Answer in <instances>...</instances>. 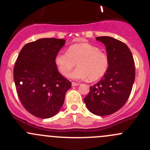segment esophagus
Returning <instances> with one entry per match:
<instances>
[{"label": "esophagus", "mask_w": 150, "mask_h": 150, "mask_svg": "<svg viewBox=\"0 0 150 150\" xmlns=\"http://www.w3.org/2000/svg\"><path fill=\"white\" fill-rule=\"evenodd\" d=\"M72 86H78L79 85V83H77V82H72Z\"/></svg>", "instance_id": "1"}]
</instances>
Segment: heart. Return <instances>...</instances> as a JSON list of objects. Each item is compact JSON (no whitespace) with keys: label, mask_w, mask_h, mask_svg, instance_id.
Masks as SVG:
<instances>
[{"label":"heart","mask_w":150,"mask_h":150,"mask_svg":"<svg viewBox=\"0 0 150 150\" xmlns=\"http://www.w3.org/2000/svg\"><path fill=\"white\" fill-rule=\"evenodd\" d=\"M55 65L62 75L67 76L76 62L79 68L73 71L71 78L76 80L100 79L109 68V58L96 45L88 42L71 45L68 52L59 51L54 59Z\"/></svg>","instance_id":"heart-1"}]
</instances>
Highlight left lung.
Here are the masks:
<instances>
[{
    "label": "left lung",
    "mask_w": 150,
    "mask_h": 150,
    "mask_svg": "<svg viewBox=\"0 0 150 150\" xmlns=\"http://www.w3.org/2000/svg\"><path fill=\"white\" fill-rule=\"evenodd\" d=\"M96 39L106 46L109 68L102 79L90 88L84 102L92 113L105 116L119 110L127 101L135 81V62L122 41L107 36Z\"/></svg>",
    "instance_id": "left-lung-1"
}]
</instances>
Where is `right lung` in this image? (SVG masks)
<instances>
[{
	"label": "right lung",
	"instance_id": "obj_1",
	"mask_svg": "<svg viewBox=\"0 0 150 150\" xmlns=\"http://www.w3.org/2000/svg\"><path fill=\"white\" fill-rule=\"evenodd\" d=\"M63 39L42 38L24 45L14 67L18 97L25 110L40 119L56 115L71 82L61 75L54 62Z\"/></svg>",
	"mask_w": 150,
	"mask_h": 150
}]
</instances>
